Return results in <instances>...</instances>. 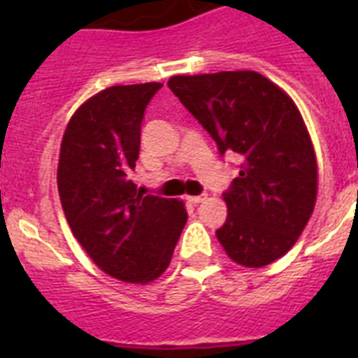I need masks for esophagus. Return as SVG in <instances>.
<instances>
[{"label":"esophagus","instance_id":"34e87169","mask_svg":"<svg viewBox=\"0 0 358 358\" xmlns=\"http://www.w3.org/2000/svg\"><path fill=\"white\" fill-rule=\"evenodd\" d=\"M208 195L206 193H202V195H195V196H187V201L191 202V204H201L202 201H206Z\"/></svg>","mask_w":358,"mask_h":358}]
</instances>
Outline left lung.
<instances>
[{
  "label": "left lung",
  "mask_w": 358,
  "mask_h": 358,
  "mask_svg": "<svg viewBox=\"0 0 358 358\" xmlns=\"http://www.w3.org/2000/svg\"><path fill=\"white\" fill-rule=\"evenodd\" d=\"M169 89L212 135L239 174L223 193L229 215L215 232L227 255L262 267L286 255L312 215L317 167L294 100L258 72L173 76Z\"/></svg>",
  "instance_id": "obj_1"
}]
</instances>
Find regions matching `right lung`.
Here are the masks:
<instances>
[{"label": "right lung", "instance_id": "right-lung-1", "mask_svg": "<svg viewBox=\"0 0 358 358\" xmlns=\"http://www.w3.org/2000/svg\"><path fill=\"white\" fill-rule=\"evenodd\" d=\"M162 83L117 85L87 100L64 129L57 187L72 234L102 271L150 282L173 258L187 212L131 182L141 122Z\"/></svg>", "mask_w": 358, "mask_h": 358}]
</instances>
